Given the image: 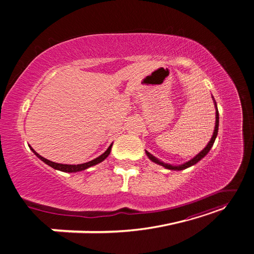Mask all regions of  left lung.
Masks as SVG:
<instances>
[{
	"mask_svg": "<svg viewBox=\"0 0 254 254\" xmlns=\"http://www.w3.org/2000/svg\"><path fill=\"white\" fill-rule=\"evenodd\" d=\"M212 98H213V101H214V105H215V109H216V121H215V127H214V132H213V135H212V137H211V140H210V142L207 143V145L205 146V147L198 153V155H196L193 159H190V161H188V162H186V163H183V164H180V165H172V164H168V163H164L163 161H161V160H159L158 158H156L155 156H152L151 153H149L147 150H145V152H146V156H147L148 158H149V160L150 161H152V162H155L156 164H159V165H161V166H163V167H165L166 170H171V171H182V170H186V168H188V167H190V166H193V165H195L196 163H198L199 161H200L202 158H204L206 155H207V152L210 151V149L212 148V146H213V144H214V142H215V139H216V136H217V133H218V125H219V113H218V109H217V104H216V102H215V99H214V97L212 96Z\"/></svg>",
	"mask_w": 254,
	"mask_h": 254,
	"instance_id": "obj_1",
	"label": "left lung"
}]
</instances>
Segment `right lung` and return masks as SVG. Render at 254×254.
I'll list each match as a JSON object with an SVG mask.
<instances>
[{"label": "right lung", "instance_id": "obj_1", "mask_svg": "<svg viewBox=\"0 0 254 254\" xmlns=\"http://www.w3.org/2000/svg\"><path fill=\"white\" fill-rule=\"evenodd\" d=\"M28 146H29V145H28ZM111 147H112V144H110L108 149H107V150L103 153V155H101L99 157L95 158L94 160L89 161V162H86V163H81V164L75 165V164H61V163L52 162V161H50V160H48V159H45V158L41 157V156L39 155V153L36 152V151L33 149V147H30V146H29V148L32 149V151L35 153V155H36L38 158H39L41 161H43V162H44L45 164H48L49 166L53 167L54 170H57V171H60V172H64V173H77V172H81V171L87 170V168H89V167H91V166H94V165H96V164H98V163L103 162V161L110 155Z\"/></svg>", "mask_w": 254, "mask_h": 254}]
</instances>
